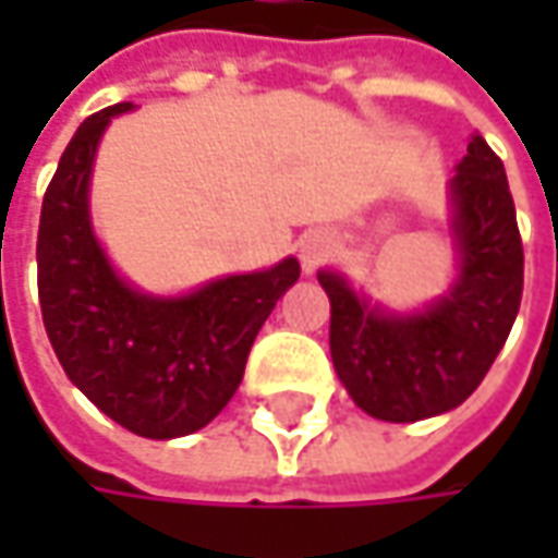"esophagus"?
I'll return each mask as SVG.
<instances>
[{"label":"esophagus","mask_w":558,"mask_h":558,"mask_svg":"<svg viewBox=\"0 0 558 558\" xmlns=\"http://www.w3.org/2000/svg\"><path fill=\"white\" fill-rule=\"evenodd\" d=\"M329 257H332V242L326 235L304 239V245H301V267H304V272H316Z\"/></svg>","instance_id":"1"}]
</instances>
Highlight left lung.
<instances>
[{"label": "left lung", "mask_w": 558, "mask_h": 558, "mask_svg": "<svg viewBox=\"0 0 558 558\" xmlns=\"http://www.w3.org/2000/svg\"><path fill=\"white\" fill-rule=\"evenodd\" d=\"M460 279L416 316L369 311L351 286L319 272L332 301L329 348L360 410L385 422H418L460 407L509 338L525 286V251L504 161L472 136L453 177Z\"/></svg>", "instance_id": "left-lung-1"}]
</instances>
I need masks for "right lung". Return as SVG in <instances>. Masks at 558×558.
I'll list each match as a JSON object with an SVG mask.
<instances>
[{
  "mask_svg": "<svg viewBox=\"0 0 558 558\" xmlns=\"http://www.w3.org/2000/svg\"><path fill=\"white\" fill-rule=\"evenodd\" d=\"M130 108L120 101L83 120L58 161L36 235L39 307L58 363L105 416L142 438H183L232 400L301 264L289 257L170 301L120 282L93 235L86 189L108 120Z\"/></svg>",
  "mask_w": 558,
  "mask_h": 558,
  "instance_id": "right-lung-1",
  "label": "right lung"
}]
</instances>
